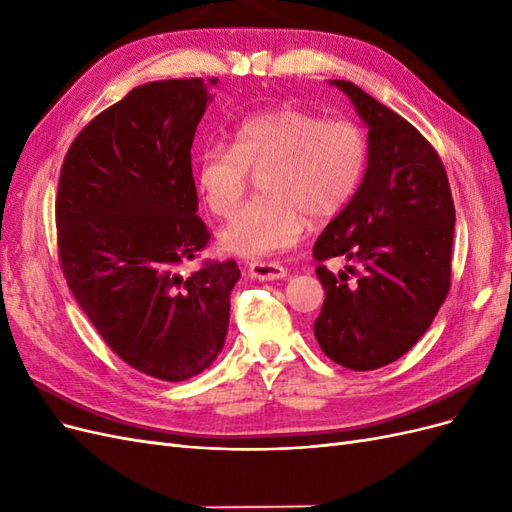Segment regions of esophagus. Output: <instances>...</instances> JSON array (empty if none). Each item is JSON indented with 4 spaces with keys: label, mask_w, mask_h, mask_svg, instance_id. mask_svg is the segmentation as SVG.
I'll return each instance as SVG.
<instances>
[{
    "label": "esophagus",
    "mask_w": 512,
    "mask_h": 512,
    "mask_svg": "<svg viewBox=\"0 0 512 512\" xmlns=\"http://www.w3.org/2000/svg\"><path fill=\"white\" fill-rule=\"evenodd\" d=\"M247 275H250L252 280L275 282V280H284L288 271L282 265H275V262H252L250 269H247Z\"/></svg>",
    "instance_id": "obj_1"
}]
</instances>
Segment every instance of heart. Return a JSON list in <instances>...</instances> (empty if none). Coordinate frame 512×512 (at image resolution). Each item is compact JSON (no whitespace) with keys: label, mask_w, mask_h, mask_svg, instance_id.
<instances>
[{"label":"heart","mask_w":512,"mask_h":512,"mask_svg":"<svg viewBox=\"0 0 512 512\" xmlns=\"http://www.w3.org/2000/svg\"><path fill=\"white\" fill-rule=\"evenodd\" d=\"M363 168L365 138L354 123L277 106L243 119L230 147H203L196 185L207 209L224 218L239 205L250 173L262 170V196L232 215L218 239L230 254L265 258L301 239L307 215L329 220L342 211Z\"/></svg>","instance_id":"obj_1"}]
</instances>
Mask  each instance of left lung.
<instances>
[{"label": "left lung", "mask_w": 512, "mask_h": 512, "mask_svg": "<svg viewBox=\"0 0 512 512\" xmlns=\"http://www.w3.org/2000/svg\"><path fill=\"white\" fill-rule=\"evenodd\" d=\"M367 132V168L350 203L329 222L314 258L344 256L354 267H316L327 299L314 335L331 361L354 371L404 356L425 335L451 288L455 205L440 156L412 123L350 81Z\"/></svg>", "instance_id": "obj_1"}]
</instances>
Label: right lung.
<instances>
[{
  "mask_svg": "<svg viewBox=\"0 0 512 512\" xmlns=\"http://www.w3.org/2000/svg\"><path fill=\"white\" fill-rule=\"evenodd\" d=\"M200 79L153 81L91 119L61 166V271L121 361L166 382L205 371L224 348L235 260L181 267L203 250L190 149L211 102Z\"/></svg>",
  "mask_w": 512,
  "mask_h": 512,
  "instance_id": "1",
  "label": "right lung"
}]
</instances>
